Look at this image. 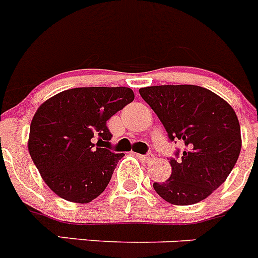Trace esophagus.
<instances>
[{
    "mask_svg": "<svg viewBox=\"0 0 258 258\" xmlns=\"http://www.w3.org/2000/svg\"><path fill=\"white\" fill-rule=\"evenodd\" d=\"M136 155H137V158L141 159V160H144V162H145V163L151 162V160H153V159H154V155L151 153L146 154V155H140V154H136Z\"/></svg>",
    "mask_w": 258,
    "mask_h": 258,
    "instance_id": "obj_1",
    "label": "esophagus"
}]
</instances>
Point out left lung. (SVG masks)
Returning <instances> with one entry per match:
<instances>
[{
    "label": "left lung",
    "mask_w": 258,
    "mask_h": 258,
    "mask_svg": "<svg viewBox=\"0 0 258 258\" xmlns=\"http://www.w3.org/2000/svg\"><path fill=\"white\" fill-rule=\"evenodd\" d=\"M170 141L184 145L170 158L172 174L154 183L159 196L173 205H192L210 196L227 179L242 146L234 109L220 96L196 85L140 89Z\"/></svg>",
    "instance_id": "1"
}]
</instances>
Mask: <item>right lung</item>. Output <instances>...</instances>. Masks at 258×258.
I'll return each instance as SVG.
<instances>
[{
	"label": "right lung",
	"mask_w": 258,
	"mask_h": 258,
	"mask_svg": "<svg viewBox=\"0 0 258 258\" xmlns=\"http://www.w3.org/2000/svg\"><path fill=\"white\" fill-rule=\"evenodd\" d=\"M130 88H76L43 103L30 124L29 153L57 196L88 204L109 183L124 154L102 148L112 139L107 121L134 100Z\"/></svg>",
	"instance_id": "1"
}]
</instances>
